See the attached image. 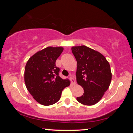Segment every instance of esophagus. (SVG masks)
<instances>
[{
	"label": "esophagus",
	"mask_w": 133,
	"mask_h": 133,
	"mask_svg": "<svg viewBox=\"0 0 133 133\" xmlns=\"http://www.w3.org/2000/svg\"><path fill=\"white\" fill-rule=\"evenodd\" d=\"M70 81H71V85H74L76 83V81H75V80L74 79V78L72 77V76L71 75L70 76Z\"/></svg>",
	"instance_id": "34e87169"
}]
</instances>
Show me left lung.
<instances>
[{
    "instance_id": "8db88e82",
    "label": "left lung",
    "mask_w": 133,
    "mask_h": 133,
    "mask_svg": "<svg viewBox=\"0 0 133 133\" xmlns=\"http://www.w3.org/2000/svg\"><path fill=\"white\" fill-rule=\"evenodd\" d=\"M71 51L77 62V82L84 91L77 101L82 104L93 105L110 87L112 77L110 65L102 54L84 45L72 47Z\"/></svg>"
}]
</instances>
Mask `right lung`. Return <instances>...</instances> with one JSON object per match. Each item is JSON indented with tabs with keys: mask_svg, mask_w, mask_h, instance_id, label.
Returning a JSON list of instances; mask_svg holds the SVG:
<instances>
[{
	"mask_svg": "<svg viewBox=\"0 0 133 133\" xmlns=\"http://www.w3.org/2000/svg\"><path fill=\"white\" fill-rule=\"evenodd\" d=\"M63 50L62 47H47L31 56L25 66L24 79L27 90L43 105L57 102L63 89L70 84L69 80L60 77V68L56 65Z\"/></svg>",
	"mask_w": 133,
	"mask_h": 133,
	"instance_id": "right-lung-1",
	"label": "right lung"
}]
</instances>
